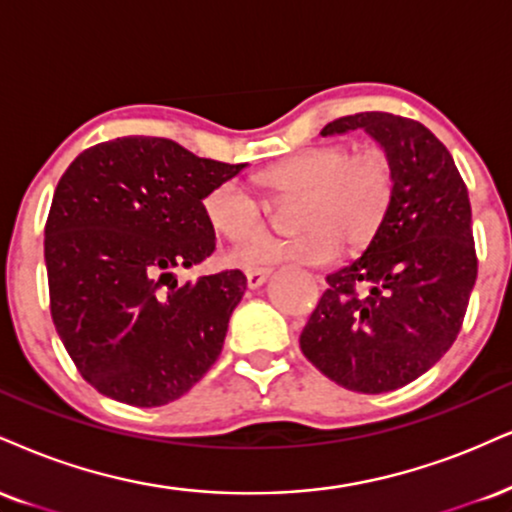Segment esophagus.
Returning a JSON list of instances; mask_svg holds the SVG:
<instances>
[{"instance_id": "34e87169", "label": "esophagus", "mask_w": 512, "mask_h": 512, "mask_svg": "<svg viewBox=\"0 0 512 512\" xmlns=\"http://www.w3.org/2000/svg\"><path fill=\"white\" fill-rule=\"evenodd\" d=\"M245 276H248V286L250 288H257V286H262L264 281H267V276H269V269H245Z\"/></svg>"}]
</instances>
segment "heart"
<instances>
[{
  "instance_id": "1",
  "label": "heart",
  "mask_w": 512,
  "mask_h": 512,
  "mask_svg": "<svg viewBox=\"0 0 512 512\" xmlns=\"http://www.w3.org/2000/svg\"><path fill=\"white\" fill-rule=\"evenodd\" d=\"M269 200L298 197L295 236H264L238 250L243 264H326L338 250H362L377 238L396 197V164L381 145L331 143L295 152L257 174ZM202 214L214 233L231 243L255 238L269 221V205L238 178L214 183L202 197Z\"/></svg>"
}]
</instances>
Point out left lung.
I'll list each match as a JSON object with an SVG mask.
<instances>
[{
	"label": "left lung",
	"instance_id": "left-lung-1",
	"mask_svg": "<svg viewBox=\"0 0 512 512\" xmlns=\"http://www.w3.org/2000/svg\"><path fill=\"white\" fill-rule=\"evenodd\" d=\"M355 128L389 150L396 197L362 257L326 276L300 350L343 389L386 393L422 377L460 334L477 281L472 207L451 152L420 121L360 112L322 135Z\"/></svg>",
	"mask_w": 512,
	"mask_h": 512
}]
</instances>
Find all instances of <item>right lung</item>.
Masks as SVG:
<instances>
[{
    "instance_id": "add662e5",
    "label": "right lung",
    "mask_w": 512,
    "mask_h": 512,
    "mask_svg": "<svg viewBox=\"0 0 512 512\" xmlns=\"http://www.w3.org/2000/svg\"><path fill=\"white\" fill-rule=\"evenodd\" d=\"M243 166L128 135L88 147L59 178L45 224L49 312L80 377L104 396L157 408L217 362L245 274L178 286L174 269L212 255L202 197Z\"/></svg>"
}]
</instances>
